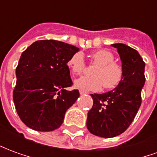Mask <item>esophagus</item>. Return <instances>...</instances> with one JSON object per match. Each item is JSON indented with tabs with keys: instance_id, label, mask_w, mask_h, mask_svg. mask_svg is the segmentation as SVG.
<instances>
[{
	"instance_id": "34e87169",
	"label": "esophagus",
	"mask_w": 157,
	"mask_h": 157,
	"mask_svg": "<svg viewBox=\"0 0 157 157\" xmlns=\"http://www.w3.org/2000/svg\"><path fill=\"white\" fill-rule=\"evenodd\" d=\"M80 94H81V95H86V92H82V91H80Z\"/></svg>"
}]
</instances>
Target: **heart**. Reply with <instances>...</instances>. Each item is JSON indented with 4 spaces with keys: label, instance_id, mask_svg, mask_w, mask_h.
Wrapping results in <instances>:
<instances>
[{
    "label": "heart",
    "instance_id": "obj_1",
    "mask_svg": "<svg viewBox=\"0 0 157 157\" xmlns=\"http://www.w3.org/2000/svg\"><path fill=\"white\" fill-rule=\"evenodd\" d=\"M91 61L97 65L92 76H82L75 81V87L82 92H98L102 86L106 90H113L120 85L124 78V70L114 62V55L109 50L100 49L91 54ZM67 65L74 75L84 71L86 63L81 52H76L69 59Z\"/></svg>",
    "mask_w": 157,
    "mask_h": 157
}]
</instances>
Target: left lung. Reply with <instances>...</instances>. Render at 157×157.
Listing matches in <instances>:
<instances>
[{
	"label": "left lung",
	"mask_w": 157,
	"mask_h": 157,
	"mask_svg": "<svg viewBox=\"0 0 157 157\" xmlns=\"http://www.w3.org/2000/svg\"><path fill=\"white\" fill-rule=\"evenodd\" d=\"M112 45L121 59L124 78L113 91L91 94L93 106L86 120L89 131L103 138L115 137L131 124L141 105V90L145 82V62L138 52L123 44Z\"/></svg>",
	"instance_id": "obj_1"
}]
</instances>
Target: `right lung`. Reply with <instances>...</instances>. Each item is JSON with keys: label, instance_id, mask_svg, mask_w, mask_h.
<instances>
[{"label": "right lung", "instance_id": "1", "mask_svg": "<svg viewBox=\"0 0 157 157\" xmlns=\"http://www.w3.org/2000/svg\"><path fill=\"white\" fill-rule=\"evenodd\" d=\"M79 48L57 40H39L22 52L13 90L16 110L24 124L37 131H53L80 96L72 86L69 59Z\"/></svg>", "mask_w": 157, "mask_h": 157}]
</instances>
